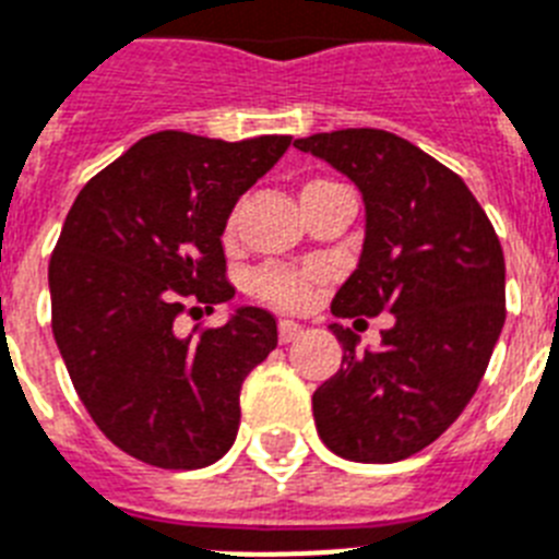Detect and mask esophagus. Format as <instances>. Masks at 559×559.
Wrapping results in <instances>:
<instances>
[{
  "label": "esophagus",
  "mask_w": 559,
  "mask_h": 559,
  "mask_svg": "<svg viewBox=\"0 0 559 559\" xmlns=\"http://www.w3.org/2000/svg\"><path fill=\"white\" fill-rule=\"evenodd\" d=\"M301 335H304L301 323H295V321H281L278 323L281 344H293V341H298Z\"/></svg>",
  "instance_id": "esophagus-1"
}]
</instances>
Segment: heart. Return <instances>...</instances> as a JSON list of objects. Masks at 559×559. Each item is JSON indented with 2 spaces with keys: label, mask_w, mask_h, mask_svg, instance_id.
I'll use <instances>...</instances> for the list:
<instances>
[{
  "label": "heart",
  "mask_w": 559,
  "mask_h": 559,
  "mask_svg": "<svg viewBox=\"0 0 559 559\" xmlns=\"http://www.w3.org/2000/svg\"><path fill=\"white\" fill-rule=\"evenodd\" d=\"M316 185H326V181H316ZM312 284H316L312 272L287 270V266H266L264 272H258L255 278L258 295L284 309L307 307L309 298H312Z\"/></svg>",
  "instance_id": "heart-1"
}]
</instances>
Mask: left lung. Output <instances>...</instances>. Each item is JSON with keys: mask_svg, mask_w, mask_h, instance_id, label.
<instances>
[{"mask_svg": "<svg viewBox=\"0 0 559 559\" xmlns=\"http://www.w3.org/2000/svg\"><path fill=\"white\" fill-rule=\"evenodd\" d=\"M295 147L344 173L367 210L358 266L332 316H395L378 349L330 323L341 369L312 395L326 449L355 463H395L461 417L506 321V264L495 227L463 178L386 130L349 128Z\"/></svg>", "mask_w": 559, "mask_h": 559, "instance_id": "obj_1", "label": "left lung"}]
</instances>
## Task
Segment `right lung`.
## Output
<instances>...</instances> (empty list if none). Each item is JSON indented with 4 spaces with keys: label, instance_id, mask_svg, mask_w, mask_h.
Returning a JSON list of instances; mask_svg holds the SVG:
<instances>
[{
    "label": "right lung",
    "instance_id": "right-lung-1",
    "mask_svg": "<svg viewBox=\"0 0 559 559\" xmlns=\"http://www.w3.org/2000/svg\"><path fill=\"white\" fill-rule=\"evenodd\" d=\"M289 135L222 142L162 130L93 176L50 255L53 337L96 426L135 461L204 468L227 454L243 378L278 344L266 309L178 335L187 301L224 304L222 236Z\"/></svg>",
    "mask_w": 559,
    "mask_h": 559
}]
</instances>
